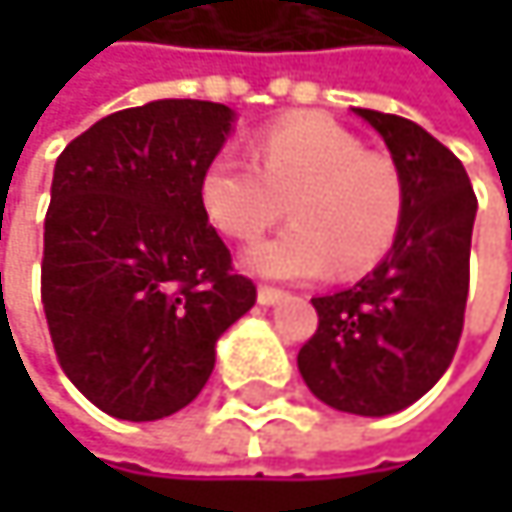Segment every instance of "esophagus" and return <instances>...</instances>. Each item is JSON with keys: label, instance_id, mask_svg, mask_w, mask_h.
<instances>
[{"label": "esophagus", "instance_id": "obj_1", "mask_svg": "<svg viewBox=\"0 0 512 512\" xmlns=\"http://www.w3.org/2000/svg\"><path fill=\"white\" fill-rule=\"evenodd\" d=\"M287 293L284 290H278V287H269V284H260L257 287V302L260 305H275V302H281Z\"/></svg>", "mask_w": 512, "mask_h": 512}]
</instances>
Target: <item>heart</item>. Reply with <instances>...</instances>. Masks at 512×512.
Returning <instances> with one entry per match:
<instances>
[{
	"instance_id": "heart-1",
	"label": "heart",
	"mask_w": 512,
	"mask_h": 512,
	"mask_svg": "<svg viewBox=\"0 0 512 512\" xmlns=\"http://www.w3.org/2000/svg\"><path fill=\"white\" fill-rule=\"evenodd\" d=\"M207 216L231 240H255L284 213L278 237L257 243L249 266L275 278H311L335 266L361 272L385 255L403 222V174L379 151H364L347 127L302 115L263 130L252 159L216 154L201 174Z\"/></svg>"
}]
</instances>
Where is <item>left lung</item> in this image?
Returning <instances> with one entry per match:
<instances>
[{
	"instance_id": "left-lung-1",
	"label": "left lung",
	"mask_w": 512,
	"mask_h": 512,
	"mask_svg": "<svg viewBox=\"0 0 512 512\" xmlns=\"http://www.w3.org/2000/svg\"><path fill=\"white\" fill-rule=\"evenodd\" d=\"M356 115L403 174V222L373 272L311 299L320 323L296 361L326 406L382 418L424 397L460 347L477 195L460 159L415 121L376 109Z\"/></svg>"
}]
</instances>
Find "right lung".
<instances>
[{"mask_svg":"<svg viewBox=\"0 0 512 512\" xmlns=\"http://www.w3.org/2000/svg\"><path fill=\"white\" fill-rule=\"evenodd\" d=\"M231 121L222 103L154 100L100 118L55 162L41 260L52 350L112 418L189 406L219 335L255 305L201 201Z\"/></svg>","mask_w":512,"mask_h":512,"instance_id":"1","label":"right lung"}]
</instances>
